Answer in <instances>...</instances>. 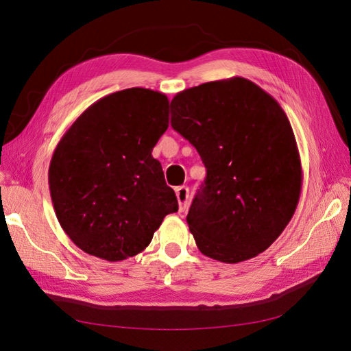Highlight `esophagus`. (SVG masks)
Here are the masks:
<instances>
[{
    "label": "esophagus",
    "instance_id": "34e87169",
    "mask_svg": "<svg viewBox=\"0 0 351 351\" xmlns=\"http://www.w3.org/2000/svg\"><path fill=\"white\" fill-rule=\"evenodd\" d=\"M175 191L179 203V212H185L188 209V204H190V190H188V186L182 185L178 186Z\"/></svg>",
    "mask_w": 351,
    "mask_h": 351
}]
</instances>
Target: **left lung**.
Returning a JSON list of instances; mask_svg holds the SVG:
<instances>
[{"instance_id":"8db88e82","label":"left lung","mask_w":351,"mask_h":351,"mask_svg":"<svg viewBox=\"0 0 351 351\" xmlns=\"http://www.w3.org/2000/svg\"><path fill=\"white\" fill-rule=\"evenodd\" d=\"M172 128L208 170L186 222L200 252L237 264L271 246L298 206L302 169L282 106L250 80L232 77L179 92Z\"/></svg>"}]
</instances>
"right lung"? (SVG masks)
I'll return each mask as SVG.
<instances>
[{
	"label": "right lung",
	"instance_id": "add662e5",
	"mask_svg": "<svg viewBox=\"0 0 351 351\" xmlns=\"http://www.w3.org/2000/svg\"><path fill=\"white\" fill-rule=\"evenodd\" d=\"M167 128V96L133 87L90 105L59 141L49 167L53 208L86 254L111 263L138 255L178 210L151 156Z\"/></svg>",
	"mask_w": 351,
	"mask_h": 351
}]
</instances>
